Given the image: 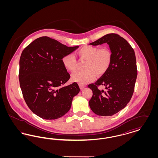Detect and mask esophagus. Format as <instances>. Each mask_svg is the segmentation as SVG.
<instances>
[{"instance_id":"obj_1","label":"esophagus","mask_w":158,"mask_h":158,"mask_svg":"<svg viewBox=\"0 0 158 158\" xmlns=\"http://www.w3.org/2000/svg\"><path fill=\"white\" fill-rule=\"evenodd\" d=\"M79 87H80V89H81V90H82V89H83L85 88V86L82 85H79Z\"/></svg>"}]
</instances>
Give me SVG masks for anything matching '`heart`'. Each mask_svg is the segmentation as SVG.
<instances>
[{
    "label": "heart",
    "instance_id": "heart-1",
    "mask_svg": "<svg viewBox=\"0 0 158 158\" xmlns=\"http://www.w3.org/2000/svg\"><path fill=\"white\" fill-rule=\"evenodd\" d=\"M79 57L86 60L83 72H77L72 75V79L80 85H85L94 80L96 74L103 75L110 68L112 60V52L106 47L99 48L96 46L86 45L78 52ZM62 63L68 70L75 71L76 60L72 54H68L62 58Z\"/></svg>",
    "mask_w": 158,
    "mask_h": 158
}]
</instances>
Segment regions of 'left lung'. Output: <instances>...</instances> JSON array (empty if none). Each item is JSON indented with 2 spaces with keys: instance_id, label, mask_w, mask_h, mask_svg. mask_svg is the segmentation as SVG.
Returning a JSON list of instances; mask_svg holds the SVG:
<instances>
[{
  "instance_id": "left-lung-1",
  "label": "left lung",
  "mask_w": 158,
  "mask_h": 158,
  "mask_svg": "<svg viewBox=\"0 0 158 158\" xmlns=\"http://www.w3.org/2000/svg\"><path fill=\"white\" fill-rule=\"evenodd\" d=\"M107 43L112 52V60L105 74L88 85L93 95L89 101L92 111L98 115L111 116L125 108L132 97L137 75L135 53L127 41L119 35L108 34L89 44ZM104 85L105 90L98 86Z\"/></svg>"
}]
</instances>
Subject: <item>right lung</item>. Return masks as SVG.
Here are the masks:
<instances>
[{
	"label": "right lung",
	"instance_id": "right-lung-1",
	"mask_svg": "<svg viewBox=\"0 0 158 158\" xmlns=\"http://www.w3.org/2000/svg\"><path fill=\"white\" fill-rule=\"evenodd\" d=\"M79 46L68 47L58 41L41 37L23 50L19 79L23 98L31 110L45 120H55L70 109L80 91L77 83L63 86L70 77L62 58Z\"/></svg>",
	"mask_w": 158,
	"mask_h": 158
}]
</instances>
